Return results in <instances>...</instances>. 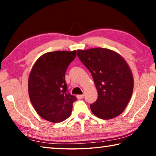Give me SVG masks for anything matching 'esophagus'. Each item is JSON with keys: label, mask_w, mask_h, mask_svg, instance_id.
Segmentation results:
<instances>
[{"label": "esophagus", "mask_w": 156, "mask_h": 156, "mask_svg": "<svg viewBox=\"0 0 156 156\" xmlns=\"http://www.w3.org/2000/svg\"><path fill=\"white\" fill-rule=\"evenodd\" d=\"M84 98V95H78L77 96V98L78 100H80L82 98Z\"/></svg>", "instance_id": "obj_1"}]
</instances>
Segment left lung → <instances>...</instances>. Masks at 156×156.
I'll list each match as a JSON object with an SVG mask.
<instances>
[{"mask_svg": "<svg viewBox=\"0 0 156 156\" xmlns=\"http://www.w3.org/2000/svg\"><path fill=\"white\" fill-rule=\"evenodd\" d=\"M77 54L91 72L98 90L96 101L90 105L92 113L104 120L117 117L133 93V78L127 63L118 53L100 47L78 50Z\"/></svg>", "mask_w": 156, "mask_h": 156, "instance_id": "8db88e82", "label": "left lung"}]
</instances>
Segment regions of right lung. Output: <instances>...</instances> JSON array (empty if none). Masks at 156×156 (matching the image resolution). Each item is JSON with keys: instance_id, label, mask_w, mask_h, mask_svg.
Wrapping results in <instances>:
<instances>
[{"instance_id": "add662e5", "label": "right lung", "mask_w": 156, "mask_h": 156, "mask_svg": "<svg viewBox=\"0 0 156 156\" xmlns=\"http://www.w3.org/2000/svg\"><path fill=\"white\" fill-rule=\"evenodd\" d=\"M76 51H56L43 54L31 69L29 96L38 114L51 122H62L72 114L76 98L67 91L65 72Z\"/></svg>"}]
</instances>
